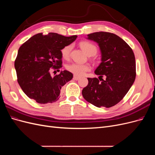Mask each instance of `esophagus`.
I'll list each match as a JSON object with an SVG mask.
<instances>
[{
    "instance_id": "obj_1",
    "label": "esophagus",
    "mask_w": 155,
    "mask_h": 155,
    "mask_svg": "<svg viewBox=\"0 0 155 155\" xmlns=\"http://www.w3.org/2000/svg\"><path fill=\"white\" fill-rule=\"evenodd\" d=\"M79 77H78V76H74V78H73V79H74V80H78V79H79Z\"/></svg>"
}]
</instances>
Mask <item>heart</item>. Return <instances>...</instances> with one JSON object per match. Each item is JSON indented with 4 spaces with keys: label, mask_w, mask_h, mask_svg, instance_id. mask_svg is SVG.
Masks as SVG:
<instances>
[{
    "label": "heart",
    "mask_w": 155,
    "mask_h": 155,
    "mask_svg": "<svg viewBox=\"0 0 155 155\" xmlns=\"http://www.w3.org/2000/svg\"><path fill=\"white\" fill-rule=\"evenodd\" d=\"M81 48L85 51L86 54H96L97 48L95 45L88 43V42H82L80 43ZM72 49V45H67L61 50V55L64 59H68L70 56V51ZM67 69L70 72L74 74L76 76H81L90 70L91 67L88 64H83L79 63H70L67 66Z\"/></svg>",
    "instance_id": "1"
}]
</instances>
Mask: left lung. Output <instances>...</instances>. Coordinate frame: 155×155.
Returning a JSON list of instances; mask_svg holds the SVG:
<instances>
[{"instance_id":"left-lung-1","label":"left lung","mask_w":155,"mask_h":155,"mask_svg":"<svg viewBox=\"0 0 155 155\" xmlns=\"http://www.w3.org/2000/svg\"><path fill=\"white\" fill-rule=\"evenodd\" d=\"M87 39L99 46L101 63L94 71L99 79L87 78L88 83L83 89L82 95L97 107H111L123 99L134 82V54L125 41L112 33L94 32L87 35ZM104 74L106 76L105 81L102 79Z\"/></svg>"}]
</instances>
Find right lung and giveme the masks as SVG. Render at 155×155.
Here are the masks:
<instances>
[{"mask_svg": "<svg viewBox=\"0 0 155 155\" xmlns=\"http://www.w3.org/2000/svg\"><path fill=\"white\" fill-rule=\"evenodd\" d=\"M77 35L65 37L57 33L37 34L28 40L18 50L15 61L17 81L30 99L41 104L58 101L62 87L73 74L61 71L52 77L50 68H59L62 64L61 50L76 39Z\"/></svg>", "mask_w": 155, "mask_h": 155, "instance_id": "obj_1", "label": "right lung"}]
</instances>
